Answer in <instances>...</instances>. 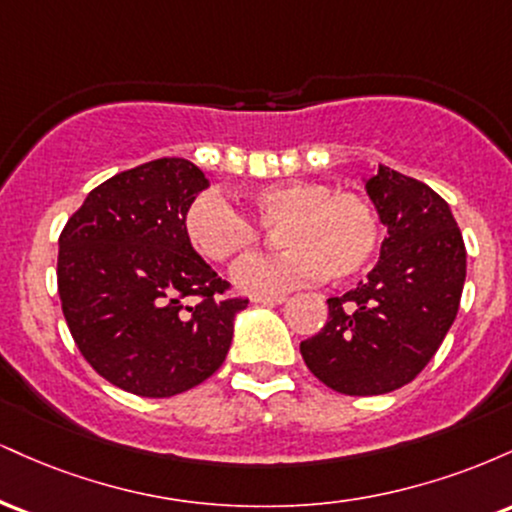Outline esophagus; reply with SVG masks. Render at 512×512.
<instances>
[{"label":"esophagus","mask_w":512,"mask_h":512,"mask_svg":"<svg viewBox=\"0 0 512 512\" xmlns=\"http://www.w3.org/2000/svg\"><path fill=\"white\" fill-rule=\"evenodd\" d=\"M252 301L260 305H279L286 301V293H276V296H255Z\"/></svg>","instance_id":"esophagus-1"}]
</instances>
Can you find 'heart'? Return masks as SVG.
Masks as SVG:
<instances>
[{"label":"heart","mask_w":512,"mask_h":512,"mask_svg":"<svg viewBox=\"0 0 512 512\" xmlns=\"http://www.w3.org/2000/svg\"><path fill=\"white\" fill-rule=\"evenodd\" d=\"M248 207L263 228L281 223L279 243L286 248L236 264L233 281L252 296H276L322 274L349 279L378 248V214L361 192L332 190L327 182L289 180L252 190ZM256 224L219 192H204L187 209L185 236L197 255L223 264L260 243L262 229Z\"/></svg>","instance_id":"1"}]
</instances>
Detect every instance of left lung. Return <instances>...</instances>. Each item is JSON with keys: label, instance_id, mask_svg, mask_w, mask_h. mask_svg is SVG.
Masks as SVG:
<instances>
[{"label": "left lung", "instance_id": "left-lung-1", "mask_svg": "<svg viewBox=\"0 0 512 512\" xmlns=\"http://www.w3.org/2000/svg\"><path fill=\"white\" fill-rule=\"evenodd\" d=\"M366 190L387 228L380 262L356 289L327 298L325 327L301 342L310 373L351 397L385 395L426 368L455 320L467 274L462 233L438 192L387 166Z\"/></svg>", "mask_w": 512, "mask_h": 512}]
</instances>
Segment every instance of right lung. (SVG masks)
<instances>
[{"mask_svg": "<svg viewBox=\"0 0 512 512\" xmlns=\"http://www.w3.org/2000/svg\"><path fill=\"white\" fill-rule=\"evenodd\" d=\"M207 185L185 158L142 163L88 192L60 233L69 332L91 368L132 395L173 397L211 378L248 308L185 236Z\"/></svg>", "mask_w": 512, "mask_h": 512, "instance_id": "right-lung-1", "label": "right lung"}]
</instances>
